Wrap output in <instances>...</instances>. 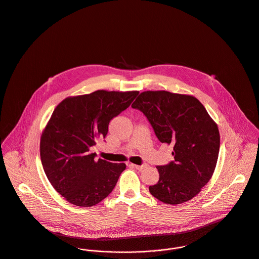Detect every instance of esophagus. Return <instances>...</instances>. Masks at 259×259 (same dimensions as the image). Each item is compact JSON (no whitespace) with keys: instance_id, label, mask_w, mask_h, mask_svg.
Returning <instances> with one entry per match:
<instances>
[{"instance_id":"1","label":"esophagus","mask_w":259,"mask_h":259,"mask_svg":"<svg viewBox=\"0 0 259 259\" xmlns=\"http://www.w3.org/2000/svg\"><path fill=\"white\" fill-rule=\"evenodd\" d=\"M131 166H132V167H134L135 169L139 170V171H142L143 169L146 168V165H135V164H131Z\"/></svg>"}]
</instances>
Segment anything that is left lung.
<instances>
[{"mask_svg":"<svg viewBox=\"0 0 259 259\" xmlns=\"http://www.w3.org/2000/svg\"><path fill=\"white\" fill-rule=\"evenodd\" d=\"M143 112L160 142L172 144L175 161L157 166L159 182L153 197L168 204L192 200L211 179L220 152L217 123L193 95L148 90L132 104Z\"/></svg>","mask_w":259,"mask_h":259,"instance_id":"1","label":"left lung"}]
</instances>
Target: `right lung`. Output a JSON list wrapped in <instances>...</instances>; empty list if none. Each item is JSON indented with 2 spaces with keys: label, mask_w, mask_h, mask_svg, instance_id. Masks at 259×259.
I'll return each instance as SVG.
<instances>
[{
  "label": "right lung",
  "mask_w": 259,
  "mask_h": 259,
  "mask_svg": "<svg viewBox=\"0 0 259 259\" xmlns=\"http://www.w3.org/2000/svg\"><path fill=\"white\" fill-rule=\"evenodd\" d=\"M138 93L100 89L66 97L54 110L41 133L40 160L50 183L68 202L92 206L114 189L126 165L95 161L89 150L105 138L110 120Z\"/></svg>",
  "instance_id": "add662e5"
}]
</instances>
